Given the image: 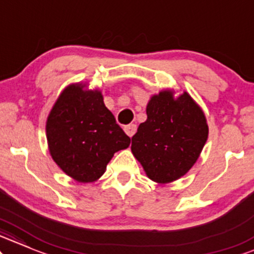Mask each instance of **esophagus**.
I'll return each mask as SVG.
<instances>
[{"mask_svg": "<svg viewBox=\"0 0 254 254\" xmlns=\"http://www.w3.org/2000/svg\"><path fill=\"white\" fill-rule=\"evenodd\" d=\"M124 129L128 136H133L136 132V125H134V124L127 125V126H125Z\"/></svg>", "mask_w": 254, "mask_h": 254, "instance_id": "esophagus-1", "label": "esophagus"}]
</instances>
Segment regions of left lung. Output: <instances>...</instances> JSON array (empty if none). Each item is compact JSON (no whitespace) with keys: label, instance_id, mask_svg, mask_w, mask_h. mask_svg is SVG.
<instances>
[{"label":"left lung","instance_id":"obj_1","mask_svg":"<svg viewBox=\"0 0 254 254\" xmlns=\"http://www.w3.org/2000/svg\"><path fill=\"white\" fill-rule=\"evenodd\" d=\"M147 120L132 138V152L146 175L157 183H170L191 169L208 138L201 108L188 92L154 95L146 108Z\"/></svg>","mask_w":254,"mask_h":254}]
</instances>
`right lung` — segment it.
<instances>
[{
  "label": "right lung",
  "mask_w": 254,
  "mask_h": 254,
  "mask_svg": "<svg viewBox=\"0 0 254 254\" xmlns=\"http://www.w3.org/2000/svg\"><path fill=\"white\" fill-rule=\"evenodd\" d=\"M80 84L62 92L46 124L47 142L57 165L73 180L88 183L104 174L115 152L130 138L104 106L102 94Z\"/></svg>",
  "instance_id": "add662e5"
}]
</instances>
